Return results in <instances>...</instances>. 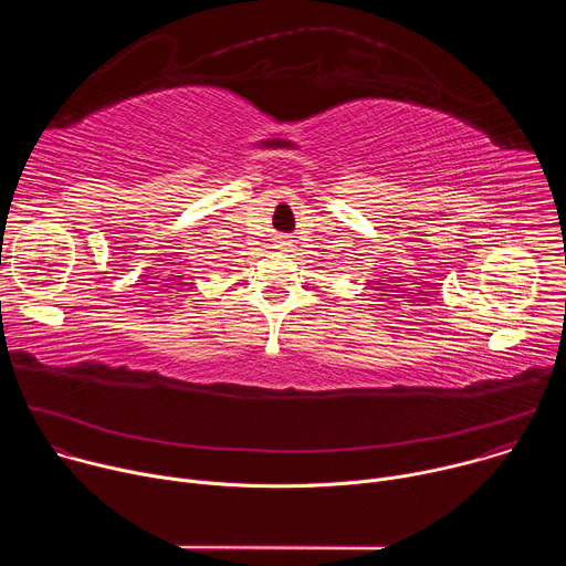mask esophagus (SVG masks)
Returning a JSON list of instances; mask_svg holds the SVG:
<instances>
[{"instance_id":"34e87169","label":"esophagus","mask_w":566,"mask_h":566,"mask_svg":"<svg viewBox=\"0 0 566 566\" xmlns=\"http://www.w3.org/2000/svg\"><path fill=\"white\" fill-rule=\"evenodd\" d=\"M275 249H277V251H282V253H289V251L293 249V239H289V237H277V244H275Z\"/></svg>"}]
</instances>
